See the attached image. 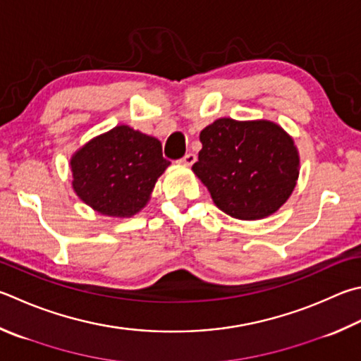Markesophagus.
Masks as SVG:
<instances>
[{
	"label": "esophagus",
	"instance_id": "obj_1",
	"mask_svg": "<svg viewBox=\"0 0 361 361\" xmlns=\"http://www.w3.org/2000/svg\"><path fill=\"white\" fill-rule=\"evenodd\" d=\"M195 161H197V156H195L194 153H188V154H185V158L181 159V162L185 164V166H192Z\"/></svg>",
	"mask_w": 361,
	"mask_h": 361
}]
</instances>
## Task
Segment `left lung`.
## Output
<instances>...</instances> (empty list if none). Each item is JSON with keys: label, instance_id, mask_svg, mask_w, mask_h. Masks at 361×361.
Listing matches in <instances>:
<instances>
[{"label": "left lung", "instance_id": "left-lung-1", "mask_svg": "<svg viewBox=\"0 0 361 361\" xmlns=\"http://www.w3.org/2000/svg\"><path fill=\"white\" fill-rule=\"evenodd\" d=\"M200 142L192 170L226 214L243 221L262 219L290 197L300 156L279 124L219 118L202 130Z\"/></svg>", "mask_w": 361, "mask_h": 361}]
</instances>
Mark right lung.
I'll list each match as a JSON object with an SVG mask.
<instances>
[{
  "instance_id": "right-lung-1",
  "label": "right lung",
  "mask_w": 361,
  "mask_h": 361,
  "mask_svg": "<svg viewBox=\"0 0 361 361\" xmlns=\"http://www.w3.org/2000/svg\"><path fill=\"white\" fill-rule=\"evenodd\" d=\"M169 166L156 137L121 124L74 153L72 188L94 212L130 218L147 205L156 181Z\"/></svg>"
}]
</instances>
